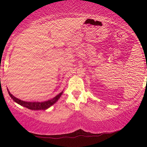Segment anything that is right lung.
Masks as SVG:
<instances>
[{
    "label": "right lung",
    "mask_w": 147,
    "mask_h": 147,
    "mask_svg": "<svg viewBox=\"0 0 147 147\" xmlns=\"http://www.w3.org/2000/svg\"><path fill=\"white\" fill-rule=\"evenodd\" d=\"M8 93L9 95L11 96V98L13 99V101L16 102L17 104H20V105L25 107V108H27L30 109H32V110H41V109L42 110L43 109L45 110V109H47L52 105H53L54 104H55L56 101H58V99L61 96V94H63V91H61L60 93L58 94V95H56L55 97L51 99V100L45 102H25L15 97L13 94L10 93L9 91H8Z\"/></svg>",
    "instance_id": "add662e5"
}]
</instances>
